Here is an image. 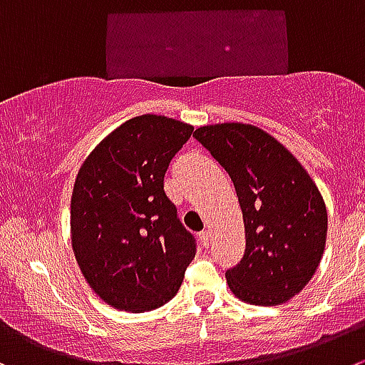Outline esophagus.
Here are the masks:
<instances>
[{"instance_id": "obj_1", "label": "esophagus", "mask_w": 365, "mask_h": 365, "mask_svg": "<svg viewBox=\"0 0 365 365\" xmlns=\"http://www.w3.org/2000/svg\"><path fill=\"white\" fill-rule=\"evenodd\" d=\"M200 240H202L204 247H210V244H211V231H210V229H204V231L200 232Z\"/></svg>"}]
</instances>
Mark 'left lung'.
<instances>
[{"mask_svg":"<svg viewBox=\"0 0 365 365\" xmlns=\"http://www.w3.org/2000/svg\"><path fill=\"white\" fill-rule=\"evenodd\" d=\"M231 177L244 215L245 252L225 272L240 301L277 307L307 287L324 255L328 213L317 185L276 138L249 123L193 133Z\"/></svg>","mask_w":365,"mask_h":365,"instance_id":"left-lung-1","label":"left lung"}]
</instances>
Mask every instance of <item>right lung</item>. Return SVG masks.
<instances>
[{
  "label": "right lung",
  "mask_w": 365,
  "mask_h": 365,
  "mask_svg": "<svg viewBox=\"0 0 365 365\" xmlns=\"http://www.w3.org/2000/svg\"><path fill=\"white\" fill-rule=\"evenodd\" d=\"M193 125L143 114L107 134L76 173L71 247L96 296L143 314L168 303L195 258V240L163 190Z\"/></svg>",
  "instance_id": "1"
}]
</instances>
